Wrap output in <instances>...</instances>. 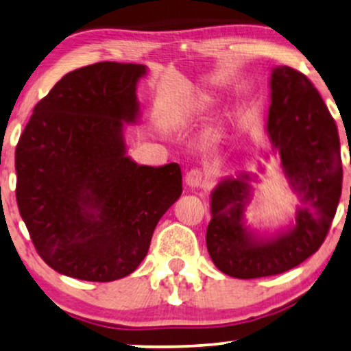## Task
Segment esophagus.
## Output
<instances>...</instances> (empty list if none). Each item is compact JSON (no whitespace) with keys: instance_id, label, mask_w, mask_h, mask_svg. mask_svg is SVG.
Segmentation results:
<instances>
[{"instance_id":"esophagus-1","label":"esophagus","mask_w":351,"mask_h":351,"mask_svg":"<svg viewBox=\"0 0 351 351\" xmlns=\"http://www.w3.org/2000/svg\"><path fill=\"white\" fill-rule=\"evenodd\" d=\"M205 184V176L200 170L193 169L191 171H187L186 175V186L189 187V189H198V187H202Z\"/></svg>"}]
</instances>
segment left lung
<instances>
[{
    "label": "left lung",
    "instance_id": "1",
    "mask_svg": "<svg viewBox=\"0 0 351 351\" xmlns=\"http://www.w3.org/2000/svg\"><path fill=\"white\" fill-rule=\"evenodd\" d=\"M268 146L265 159L277 158L290 189L300 198L289 226L260 230L247 222V208L258 173L226 176L211 192L206 230L209 257L222 273L257 279L285 273L323 244L342 192L341 143L336 123L309 78L289 66L269 77Z\"/></svg>",
    "mask_w": 351,
    "mask_h": 351
}]
</instances>
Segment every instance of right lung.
Instances as JSON below:
<instances>
[{
    "instance_id": "right-lung-1",
    "label": "right lung",
    "mask_w": 351,
    "mask_h": 351,
    "mask_svg": "<svg viewBox=\"0 0 351 351\" xmlns=\"http://www.w3.org/2000/svg\"><path fill=\"white\" fill-rule=\"evenodd\" d=\"M145 64L104 61L66 74L34 107L15 149L17 205L38 254L80 280L138 268L181 197L180 165H138L124 130L140 121Z\"/></svg>"
}]
</instances>
